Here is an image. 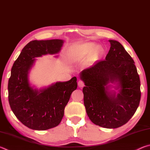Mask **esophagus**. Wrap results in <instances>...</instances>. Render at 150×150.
<instances>
[{
  "label": "esophagus",
  "mask_w": 150,
  "mask_h": 150,
  "mask_svg": "<svg viewBox=\"0 0 150 150\" xmlns=\"http://www.w3.org/2000/svg\"><path fill=\"white\" fill-rule=\"evenodd\" d=\"M78 86L79 87H81V88H82V87H84L85 85H84V83H83V81H81V80L79 81H78Z\"/></svg>",
  "instance_id": "esophagus-1"
}]
</instances>
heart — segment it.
I'll return each mask as SVG.
<instances>
[{"label":"heart","instance_id":"b5f03b06","mask_svg":"<svg viewBox=\"0 0 150 150\" xmlns=\"http://www.w3.org/2000/svg\"><path fill=\"white\" fill-rule=\"evenodd\" d=\"M91 53L92 60L101 56L103 53V49L100 45H96L93 43H85L79 46L73 51L71 54V59L72 61H79L87 58L88 55Z\"/></svg>","mask_w":150,"mask_h":150}]
</instances>
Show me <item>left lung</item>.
Wrapping results in <instances>:
<instances>
[{"label": "left lung", "instance_id": "1", "mask_svg": "<svg viewBox=\"0 0 150 150\" xmlns=\"http://www.w3.org/2000/svg\"><path fill=\"white\" fill-rule=\"evenodd\" d=\"M108 41L110 48L105 60L83 70L79 76L85 85L84 105L91 122L116 128L128 122L138 107L140 80L133 59L122 45Z\"/></svg>", "mask_w": 150, "mask_h": 150}]
</instances>
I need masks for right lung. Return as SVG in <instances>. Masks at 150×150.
Returning a JSON list of instances; mask_svg holds the SVG:
<instances>
[{
  "label": "right lung",
  "mask_w": 150,
  "mask_h": 150,
  "mask_svg": "<svg viewBox=\"0 0 150 150\" xmlns=\"http://www.w3.org/2000/svg\"><path fill=\"white\" fill-rule=\"evenodd\" d=\"M63 43L58 39L30 42L12 67L8 85L10 106L16 118L32 130H45L59 125L71 93L77 88L76 77L40 89L30 83L29 73L35 58L57 54Z\"/></svg>",
  "instance_id": "obj_1"
}]
</instances>
